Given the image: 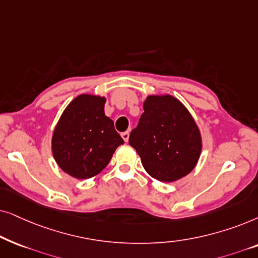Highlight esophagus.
Segmentation results:
<instances>
[{
  "label": "esophagus",
  "instance_id": "34e87169",
  "mask_svg": "<svg viewBox=\"0 0 258 258\" xmlns=\"http://www.w3.org/2000/svg\"><path fill=\"white\" fill-rule=\"evenodd\" d=\"M121 138L123 139V142H125V143H127V142H128V138H130V132H122L121 133Z\"/></svg>",
  "mask_w": 258,
  "mask_h": 258
}]
</instances>
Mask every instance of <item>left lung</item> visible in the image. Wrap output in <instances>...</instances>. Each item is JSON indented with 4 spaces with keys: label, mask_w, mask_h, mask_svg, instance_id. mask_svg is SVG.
I'll return each mask as SVG.
<instances>
[{
    "label": "left lung",
    "mask_w": 258,
    "mask_h": 258,
    "mask_svg": "<svg viewBox=\"0 0 258 258\" xmlns=\"http://www.w3.org/2000/svg\"><path fill=\"white\" fill-rule=\"evenodd\" d=\"M144 113L130 135V145L139 154L154 179L172 183L187 176L202 153V135L188 109L171 94H151Z\"/></svg>",
    "instance_id": "obj_1"
}]
</instances>
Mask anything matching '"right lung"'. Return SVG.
I'll list each match as a JSON object with an SVG mask.
<instances>
[{
    "instance_id": "1",
    "label": "right lung",
    "mask_w": 258,
    "mask_h": 258,
    "mask_svg": "<svg viewBox=\"0 0 258 258\" xmlns=\"http://www.w3.org/2000/svg\"><path fill=\"white\" fill-rule=\"evenodd\" d=\"M106 97L82 93L63 109L51 136V153L63 172L77 179L97 176L123 144L105 114Z\"/></svg>"
}]
</instances>
